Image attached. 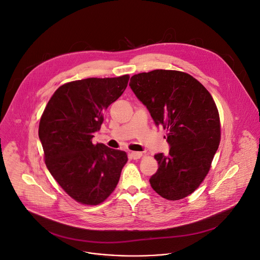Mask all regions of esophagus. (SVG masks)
Here are the masks:
<instances>
[{"mask_svg": "<svg viewBox=\"0 0 260 260\" xmlns=\"http://www.w3.org/2000/svg\"><path fill=\"white\" fill-rule=\"evenodd\" d=\"M131 156H132L133 159L137 160V159H140L143 156V153L142 152H132Z\"/></svg>", "mask_w": 260, "mask_h": 260, "instance_id": "esophagus-1", "label": "esophagus"}]
</instances>
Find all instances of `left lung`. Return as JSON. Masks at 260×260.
Here are the masks:
<instances>
[{"instance_id":"obj_1","label":"left lung","mask_w":260,"mask_h":260,"mask_svg":"<svg viewBox=\"0 0 260 260\" xmlns=\"http://www.w3.org/2000/svg\"><path fill=\"white\" fill-rule=\"evenodd\" d=\"M129 86L156 125L168 132L169 155H155L159 168L150 178L152 188L169 201L186 198L209 173L220 144V117L212 95L192 76L171 70L134 75Z\"/></svg>"}]
</instances>
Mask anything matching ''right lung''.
Listing matches in <instances>:
<instances>
[{"label": "right lung", "mask_w": 260, "mask_h": 260, "mask_svg": "<svg viewBox=\"0 0 260 260\" xmlns=\"http://www.w3.org/2000/svg\"><path fill=\"white\" fill-rule=\"evenodd\" d=\"M128 75L88 78L60 86L49 99L39 122L46 167L76 202L96 206L115 189L127 155L92 143L103 113L125 90Z\"/></svg>", "instance_id": "1"}]
</instances>
